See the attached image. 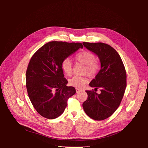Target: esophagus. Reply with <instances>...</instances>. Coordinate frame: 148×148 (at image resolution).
<instances>
[{"label": "esophagus", "mask_w": 148, "mask_h": 148, "mask_svg": "<svg viewBox=\"0 0 148 148\" xmlns=\"http://www.w3.org/2000/svg\"><path fill=\"white\" fill-rule=\"evenodd\" d=\"M83 89H79V88H76V92H77V93H78V92H82V91H83Z\"/></svg>", "instance_id": "obj_1"}]
</instances>
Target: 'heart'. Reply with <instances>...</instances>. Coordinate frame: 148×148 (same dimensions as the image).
Wrapping results in <instances>:
<instances>
[{"instance_id": "obj_1", "label": "heart", "mask_w": 148, "mask_h": 148, "mask_svg": "<svg viewBox=\"0 0 148 148\" xmlns=\"http://www.w3.org/2000/svg\"><path fill=\"white\" fill-rule=\"evenodd\" d=\"M75 60L85 65L84 73L89 77H94L99 70V65L96 61V56L92 52L84 51L77 53L75 56ZM62 70L64 74L71 75L72 73V63L69 59H65L62 62ZM88 82V79L85 77L75 76L69 79V84L75 88H82Z\"/></svg>"}]
</instances>
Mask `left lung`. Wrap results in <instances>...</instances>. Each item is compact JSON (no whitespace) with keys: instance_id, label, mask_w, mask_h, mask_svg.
<instances>
[{"instance_id":"left-lung-1","label":"left lung","mask_w":148,"mask_h":148,"mask_svg":"<svg viewBox=\"0 0 148 148\" xmlns=\"http://www.w3.org/2000/svg\"><path fill=\"white\" fill-rule=\"evenodd\" d=\"M83 46L98 56L101 68L95 79L89 84L99 87L101 93L93 89L86 91L88 99L83 104L85 113L96 120L109 117L117 109L127 86V74L123 62L118 52L108 44L102 42H83Z\"/></svg>"}]
</instances>
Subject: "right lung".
I'll list each match as a JSON object with an SVG mask.
<instances>
[{"instance_id": "add662e5", "label": "right lung", "mask_w": 148, "mask_h": 148, "mask_svg": "<svg viewBox=\"0 0 148 148\" xmlns=\"http://www.w3.org/2000/svg\"><path fill=\"white\" fill-rule=\"evenodd\" d=\"M79 48L80 42L51 41L39 48L31 57L26 73V89L34 109L42 117L53 119L64 112L67 101L74 95L73 86L62 70V62Z\"/></svg>"}]
</instances>
